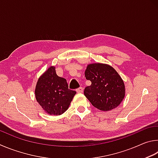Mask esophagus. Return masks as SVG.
<instances>
[{"instance_id":"obj_1","label":"esophagus","mask_w":158,"mask_h":158,"mask_svg":"<svg viewBox=\"0 0 158 158\" xmlns=\"http://www.w3.org/2000/svg\"><path fill=\"white\" fill-rule=\"evenodd\" d=\"M76 92L77 93H82V92H83V88H82V87L77 88V89H76Z\"/></svg>"}]
</instances>
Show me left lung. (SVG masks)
Wrapping results in <instances>:
<instances>
[{
  "label": "left lung",
  "mask_w": 158,
  "mask_h": 158,
  "mask_svg": "<svg viewBox=\"0 0 158 158\" xmlns=\"http://www.w3.org/2000/svg\"><path fill=\"white\" fill-rule=\"evenodd\" d=\"M85 75L92 85L85 88L84 94L94 107L102 111H109L123 101L125 96L124 82L111 66L90 64Z\"/></svg>",
  "instance_id": "8db88e82"
}]
</instances>
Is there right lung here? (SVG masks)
<instances>
[{
	"label": "right lung",
	"mask_w": 158,
	"mask_h": 158,
	"mask_svg": "<svg viewBox=\"0 0 158 158\" xmlns=\"http://www.w3.org/2000/svg\"><path fill=\"white\" fill-rule=\"evenodd\" d=\"M76 94V91L69 89L66 80L56 74L54 66L39 78L35 88L39 104L51 115H60L66 112Z\"/></svg>",
	"instance_id": "obj_1"
}]
</instances>
